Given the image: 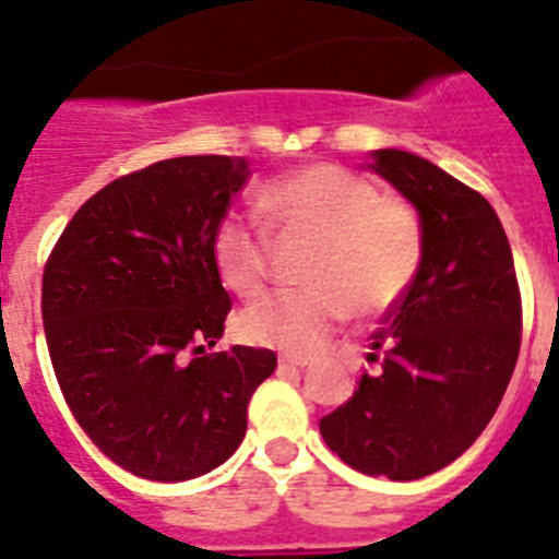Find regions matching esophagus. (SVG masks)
<instances>
[{"label":"esophagus","mask_w":559,"mask_h":559,"mask_svg":"<svg viewBox=\"0 0 559 559\" xmlns=\"http://www.w3.org/2000/svg\"><path fill=\"white\" fill-rule=\"evenodd\" d=\"M280 366H283V368H307V366H313V360H310V357L283 355V357H280Z\"/></svg>","instance_id":"obj_1"}]
</instances>
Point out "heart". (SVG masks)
Returning a JSON list of instances; mask_svg holds the SVG:
<instances>
[{
    "instance_id": "b5f03b06",
    "label": "heart",
    "mask_w": 559,
    "mask_h": 559,
    "mask_svg": "<svg viewBox=\"0 0 559 559\" xmlns=\"http://www.w3.org/2000/svg\"><path fill=\"white\" fill-rule=\"evenodd\" d=\"M260 210L280 238L313 240L299 294L258 301L240 316L246 341L285 352H316L343 321L385 319L407 296L424 263V224L404 199L382 197L371 179L310 163L274 179ZM210 252L222 283L240 299L263 296L271 240L258 224L227 216L213 229Z\"/></svg>"
}]
</instances>
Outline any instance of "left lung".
<instances>
[{
	"label": "left lung",
	"mask_w": 559,
	"mask_h": 559,
	"mask_svg": "<svg viewBox=\"0 0 559 559\" xmlns=\"http://www.w3.org/2000/svg\"><path fill=\"white\" fill-rule=\"evenodd\" d=\"M424 224L416 283L371 335L377 373L330 416L326 447L368 477L409 483L454 463L493 418L521 349L513 252L488 199L435 163L373 152Z\"/></svg>",
	"instance_id": "obj_1"
}]
</instances>
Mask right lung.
<instances>
[{
  "instance_id": "obj_1",
  "label": "right lung",
  "mask_w": 559,
  "mask_h": 559,
  "mask_svg": "<svg viewBox=\"0 0 559 559\" xmlns=\"http://www.w3.org/2000/svg\"><path fill=\"white\" fill-rule=\"evenodd\" d=\"M246 160L191 155L112 179L66 224L44 265L40 313L71 416L124 471L182 483L222 465L271 349L210 352L233 299L210 240Z\"/></svg>"
}]
</instances>
